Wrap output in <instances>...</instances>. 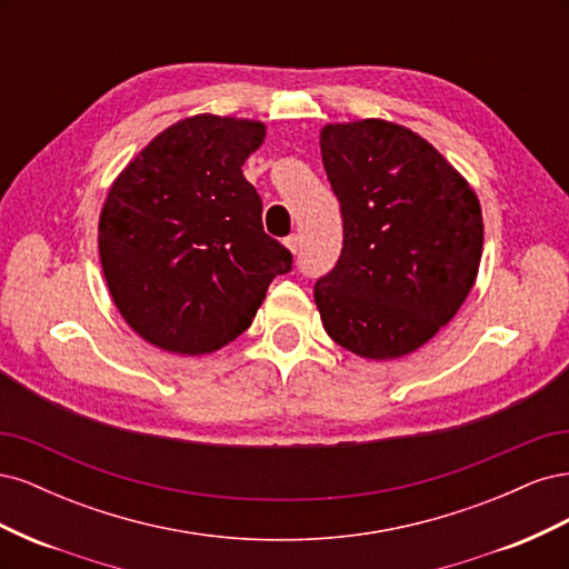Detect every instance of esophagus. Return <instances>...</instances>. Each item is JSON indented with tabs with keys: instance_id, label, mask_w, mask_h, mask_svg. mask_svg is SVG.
<instances>
[{
	"instance_id": "esophagus-1",
	"label": "esophagus",
	"mask_w": 569,
	"mask_h": 569,
	"mask_svg": "<svg viewBox=\"0 0 569 569\" xmlns=\"http://www.w3.org/2000/svg\"><path fill=\"white\" fill-rule=\"evenodd\" d=\"M284 247H287L291 253H299V249H301V237H299V234H289V237L284 239Z\"/></svg>"
}]
</instances>
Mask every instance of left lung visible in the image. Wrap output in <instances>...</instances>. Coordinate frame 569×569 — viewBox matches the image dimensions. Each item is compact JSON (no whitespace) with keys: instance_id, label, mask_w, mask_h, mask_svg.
<instances>
[{"instance_id":"1","label":"left lung","mask_w":569,"mask_h":569,"mask_svg":"<svg viewBox=\"0 0 569 569\" xmlns=\"http://www.w3.org/2000/svg\"><path fill=\"white\" fill-rule=\"evenodd\" d=\"M320 151L343 220L339 261L313 289L325 332L372 360L416 351L475 284L477 194L432 144L387 120L325 126Z\"/></svg>"}]
</instances>
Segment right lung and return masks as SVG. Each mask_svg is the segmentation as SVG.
<instances>
[{"label": "right lung", "instance_id": "1", "mask_svg": "<svg viewBox=\"0 0 569 569\" xmlns=\"http://www.w3.org/2000/svg\"><path fill=\"white\" fill-rule=\"evenodd\" d=\"M258 120L201 113L170 126L116 178L99 216V258L132 330L170 353L201 356L251 325L291 253L263 230L242 166Z\"/></svg>", "mask_w": 569, "mask_h": 569}]
</instances>
